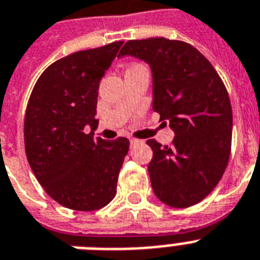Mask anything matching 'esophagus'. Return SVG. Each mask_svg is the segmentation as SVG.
<instances>
[{
  "label": "esophagus",
  "instance_id": "34e87169",
  "mask_svg": "<svg viewBox=\"0 0 260 260\" xmlns=\"http://www.w3.org/2000/svg\"><path fill=\"white\" fill-rule=\"evenodd\" d=\"M141 140H139V139H134V137H131L129 139V143L131 145H134V144H137V143H140Z\"/></svg>",
  "mask_w": 260,
  "mask_h": 260
}]
</instances>
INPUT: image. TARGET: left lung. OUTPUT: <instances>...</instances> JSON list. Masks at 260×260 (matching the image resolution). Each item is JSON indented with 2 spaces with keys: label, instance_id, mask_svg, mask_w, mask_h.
<instances>
[{
  "label": "left lung",
  "instance_id": "1",
  "mask_svg": "<svg viewBox=\"0 0 260 260\" xmlns=\"http://www.w3.org/2000/svg\"><path fill=\"white\" fill-rule=\"evenodd\" d=\"M147 62L153 76V111L174 131L171 147L154 139L148 165L156 197L172 208L208 197L230 158L233 111L223 82L196 47L160 38L128 41L119 55Z\"/></svg>",
  "mask_w": 260,
  "mask_h": 260
}]
</instances>
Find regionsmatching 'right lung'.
<instances>
[{"label": "right lung", "instance_id": "1", "mask_svg": "<svg viewBox=\"0 0 260 260\" xmlns=\"http://www.w3.org/2000/svg\"><path fill=\"white\" fill-rule=\"evenodd\" d=\"M121 45L76 51L50 64L26 107L23 136L30 168L46 193L67 209L99 210L116 196L129 140L93 139L92 131L99 123L100 79Z\"/></svg>", "mask_w": 260, "mask_h": 260}]
</instances>
